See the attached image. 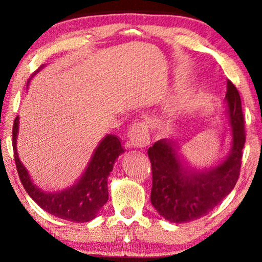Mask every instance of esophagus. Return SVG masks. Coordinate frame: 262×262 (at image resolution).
I'll return each instance as SVG.
<instances>
[{"label":"esophagus","instance_id":"34e87169","mask_svg":"<svg viewBox=\"0 0 262 262\" xmlns=\"http://www.w3.org/2000/svg\"><path fill=\"white\" fill-rule=\"evenodd\" d=\"M127 137L132 146H135V148H144L150 142V135L146 124L142 123V121L141 123H135L130 127Z\"/></svg>","mask_w":262,"mask_h":262}]
</instances>
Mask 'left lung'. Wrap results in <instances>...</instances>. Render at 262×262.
Segmentation results:
<instances>
[{"mask_svg": "<svg viewBox=\"0 0 262 262\" xmlns=\"http://www.w3.org/2000/svg\"><path fill=\"white\" fill-rule=\"evenodd\" d=\"M229 121L232 132L230 154L220 166L209 170H187L182 167L173 143L157 141L148 150L151 163V204L164 220L187 223L212 211L235 187L242 164L246 142L245 119L237 88L228 80L227 94Z\"/></svg>", "mask_w": 262, "mask_h": 262, "instance_id": "8db88e82", "label": "left lung"}]
</instances>
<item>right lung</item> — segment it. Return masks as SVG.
Listing matches in <instances>:
<instances>
[{
	"label": "right lung",
	"instance_id": "obj_1",
	"mask_svg": "<svg viewBox=\"0 0 262 262\" xmlns=\"http://www.w3.org/2000/svg\"><path fill=\"white\" fill-rule=\"evenodd\" d=\"M44 66H41L42 68ZM37 73V71H35ZM28 84V83H27ZM19 131V116L13 125L14 160L20 181L28 195L46 212L60 220L84 223L94 220L100 209L108 200L107 178L113 169L117 157L124 152L117 136L107 135L95 149L91 162L76 185L57 193H46L31 181L26 168L20 162L16 152V136Z\"/></svg>",
	"mask_w": 262,
	"mask_h": 262
}]
</instances>
